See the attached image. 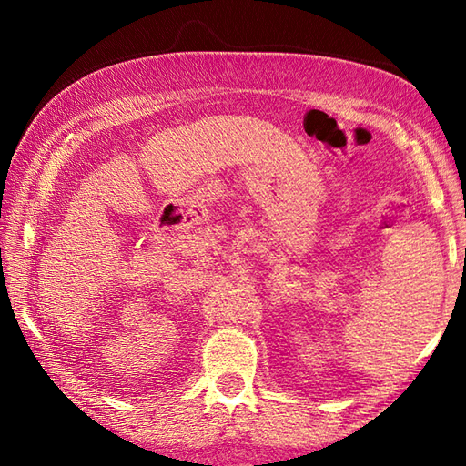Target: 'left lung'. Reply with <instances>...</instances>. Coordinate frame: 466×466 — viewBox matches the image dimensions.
Listing matches in <instances>:
<instances>
[{"mask_svg": "<svg viewBox=\"0 0 466 466\" xmlns=\"http://www.w3.org/2000/svg\"><path fill=\"white\" fill-rule=\"evenodd\" d=\"M464 256H466V254H464Z\"/></svg>", "mask_w": 466, "mask_h": 466, "instance_id": "left-lung-1", "label": "left lung"}]
</instances>
